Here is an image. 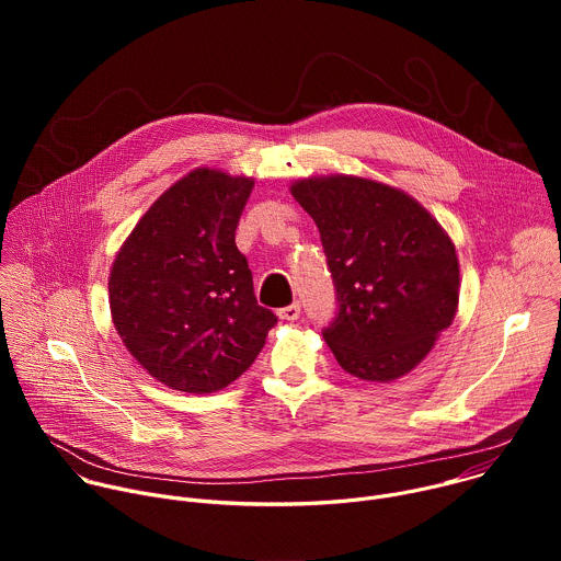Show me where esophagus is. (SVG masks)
Instances as JSON below:
<instances>
[{
	"instance_id": "1",
	"label": "esophagus",
	"mask_w": 561,
	"mask_h": 561,
	"mask_svg": "<svg viewBox=\"0 0 561 561\" xmlns=\"http://www.w3.org/2000/svg\"><path fill=\"white\" fill-rule=\"evenodd\" d=\"M277 314H279L282 319H286V322H295V319H299V314H301V304H299V301H293L290 306L279 308Z\"/></svg>"
}]
</instances>
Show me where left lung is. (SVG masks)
<instances>
[{"instance_id":"8db88e82","label":"left lung","mask_w":561,"mask_h":561,"mask_svg":"<svg viewBox=\"0 0 561 561\" xmlns=\"http://www.w3.org/2000/svg\"><path fill=\"white\" fill-rule=\"evenodd\" d=\"M314 219L337 293L322 331L337 364L366 381L411 373L453 324L459 301L455 244L404 191L353 175L290 186Z\"/></svg>"}]
</instances>
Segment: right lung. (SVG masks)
<instances>
[{
    "instance_id": "1",
    "label": "right lung",
    "mask_w": 561,
    "mask_h": 561,
    "mask_svg": "<svg viewBox=\"0 0 561 561\" xmlns=\"http://www.w3.org/2000/svg\"><path fill=\"white\" fill-rule=\"evenodd\" d=\"M253 186L251 178L191 171L146 210L113 262V324L128 353L173 390L226 388L277 324L234 244Z\"/></svg>"
}]
</instances>
